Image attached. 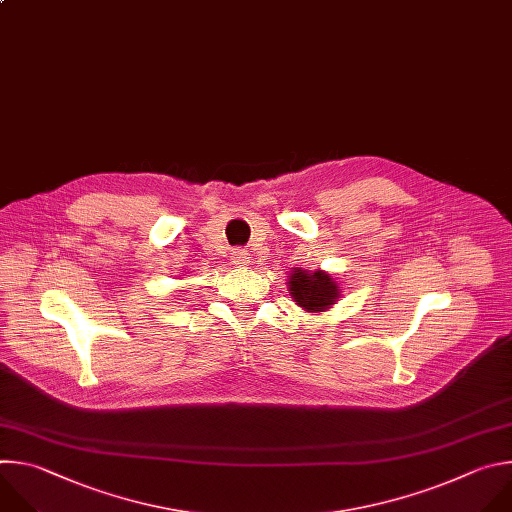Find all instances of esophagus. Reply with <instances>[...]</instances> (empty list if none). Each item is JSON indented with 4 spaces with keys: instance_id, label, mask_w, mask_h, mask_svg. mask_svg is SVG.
<instances>
[{
    "instance_id": "34e87169",
    "label": "esophagus",
    "mask_w": 512,
    "mask_h": 512,
    "mask_svg": "<svg viewBox=\"0 0 512 512\" xmlns=\"http://www.w3.org/2000/svg\"><path fill=\"white\" fill-rule=\"evenodd\" d=\"M232 262H234L236 266H248V264H250V254H248L246 250L238 248V250L232 252Z\"/></svg>"
}]
</instances>
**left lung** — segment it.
Here are the masks:
<instances>
[{
  "instance_id": "8db88e82",
  "label": "left lung",
  "mask_w": 512,
  "mask_h": 512,
  "mask_svg": "<svg viewBox=\"0 0 512 512\" xmlns=\"http://www.w3.org/2000/svg\"><path fill=\"white\" fill-rule=\"evenodd\" d=\"M288 286L292 300L311 313L329 309L339 296V286L335 284V280L321 270L311 274L294 270V274H290Z\"/></svg>"
}]
</instances>
